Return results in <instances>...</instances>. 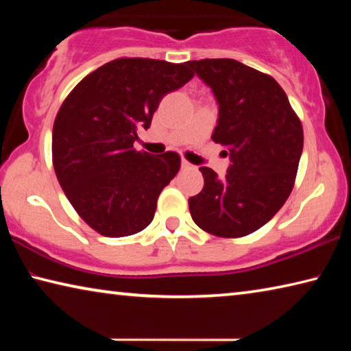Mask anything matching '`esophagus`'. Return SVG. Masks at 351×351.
<instances>
[{
  "instance_id": "obj_1",
  "label": "esophagus",
  "mask_w": 351,
  "mask_h": 351,
  "mask_svg": "<svg viewBox=\"0 0 351 351\" xmlns=\"http://www.w3.org/2000/svg\"><path fill=\"white\" fill-rule=\"evenodd\" d=\"M181 165H182V169H192V167H193V165L190 164L189 161H186V159H182V161H181Z\"/></svg>"
}]
</instances>
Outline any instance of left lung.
<instances>
[{"label": "left lung", "instance_id": "8db88e82", "mask_svg": "<svg viewBox=\"0 0 351 351\" xmlns=\"http://www.w3.org/2000/svg\"><path fill=\"white\" fill-rule=\"evenodd\" d=\"M212 88L219 105L212 141L229 150L219 180L201 167L204 187L189 198L198 228L221 239L255 232L282 209L294 187L304 128L283 88L271 75L232 58L187 63Z\"/></svg>", "mask_w": 351, "mask_h": 351}]
</instances>
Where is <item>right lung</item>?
Returning <instances> with one entry per match:
<instances>
[{
    "label": "right lung",
    "mask_w": 351,
    "mask_h": 351,
    "mask_svg": "<svg viewBox=\"0 0 351 351\" xmlns=\"http://www.w3.org/2000/svg\"><path fill=\"white\" fill-rule=\"evenodd\" d=\"M187 63L116 58L63 100L52 128V164L69 203L97 234L117 239L144 230L180 170L176 152L153 156L133 144L165 94L195 75Z\"/></svg>",
    "instance_id": "1"
}]
</instances>
